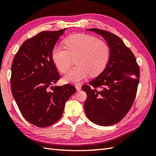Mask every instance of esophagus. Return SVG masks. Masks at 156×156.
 <instances>
[{
  "mask_svg": "<svg viewBox=\"0 0 156 156\" xmlns=\"http://www.w3.org/2000/svg\"><path fill=\"white\" fill-rule=\"evenodd\" d=\"M76 90H81V85L80 84H76Z\"/></svg>",
  "mask_w": 156,
  "mask_h": 156,
  "instance_id": "obj_1",
  "label": "esophagus"
}]
</instances>
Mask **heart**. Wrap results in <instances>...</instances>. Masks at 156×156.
<instances>
[{
	"instance_id": "b5f03b06",
	"label": "heart",
	"mask_w": 156,
	"mask_h": 156,
	"mask_svg": "<svg viewBox=\"0 0 156 156\" xmlns=\"http://www.w3.org/2000/svg\"><path fill=\"white\" fill-rule=\"evenodd\" d=\"M64 48L54 47L52 59L59 70L62 73L69 71L73 59L77 65L64 77L65 82L77 84L88 77L97 76L104 70L111 57V48L107 43L93 35L74 34L64 41Z\"/></svg>"
}]
</instances>
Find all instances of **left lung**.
I'll list each match as a JSON object with an SVG mask.
<instances>
[{
	"label": "left lung",
	"instance_id": "8db88e82",
	"mask_svg": "<svg viewBox=\"0 0 156 156\" xmlns=\"http://www.w3.org/2000/svg\"><path fill=\"white\" fill-rule=\"evenodd\" d=\"M102 35L111 48V57L101 74L83 85L87 94L84 104L89 120L101 126L117 123L133 104L140 70L133 53L116 35L106 30L88 29Z\"/></svg>",
	"mask_w": 156,
	"mask_h": 156
}]
</instances>
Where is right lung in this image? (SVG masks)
Here are the masks:
<instances>
[{
	"instance_id": "add662e5",
	"label": "right lung",
	"mask_w": 156,
	"mask_h": 156,
	"mask_svg": "<svg viewBox=\"0 0 156 156\" xmlns=\"http://www.w3.org/2000/svg\"><path fill=\"white\" fill-rule=\"evenodd\" d=\"M66 29L41 31L27 39L12 60V96L23 117L39 127L57 122L66 102L76 90L68 84L51 87L60 78L52 59V49Z\"/></svg>"
}]
</instances>
